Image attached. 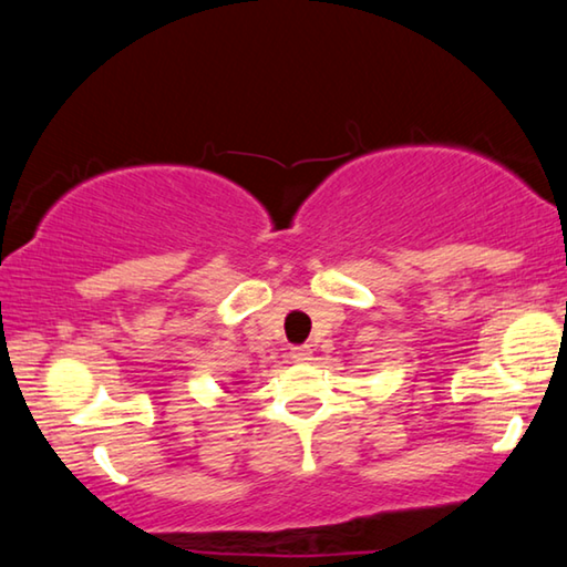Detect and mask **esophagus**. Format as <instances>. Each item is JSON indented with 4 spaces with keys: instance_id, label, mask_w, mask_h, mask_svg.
<instances>
[{
    "instance_id": "1",
    "label": "esophagus",
    "mask_w": 567,
    "mask_h": 567,
    "mask_svg": "<svg viewBox=\"0 0 567 567\" xmlns=\"http://www.w3.org/2000/svg\"><path fill=\"white\" fill-rule=\"evenodd\" d=\"M290 358H292V362L305 364V362L312 360V350L307 348V344H300V348H292V350H290Z\"/></svg>"
}]
</instances>
